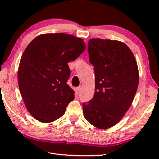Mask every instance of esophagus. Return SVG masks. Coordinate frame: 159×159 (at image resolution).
<instances>
[{
	"mask_svg": "<svg viewBox=\"0 0 159 159\" xmlns=\"http://www.w3.org/2000/svg\"><path fill=\"white\" fill-rule=\"evenodd\" d=\"M81 89H82V86H80V87H78L75 89V92L77 93H79L80 92V91H81Z\"/></svg>",
	"mask_w": 159,
	"mask_h": 159,
	"instance_id": "1",
	"label": "esophagus"
}]
</instances>
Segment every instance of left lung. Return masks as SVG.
Listing matches in <instances>:
<instances>
[{
    "mask_svg": "<svg viewBox=\"0 0 159 159\" xmlns=\"http://www.w3.org/2000/svg\"><path fill=\"white\" fill-rule=\"evenodd\" d=\"M90 63L95 71L93 98L82 104L85 119L98 129H109L124 117L138 87V65L126 44L93 38L88 42Z\"/></svg>",
    "mask_w": 159,
    "mask_h": 159,
    "instance_id": "obj_1",
    "label": "left lung"
}]
</instances>
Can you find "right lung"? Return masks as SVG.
<instances>
[{
  "label": "right lung",
  "instance_id": "add662e5",
  "mask_svg": "<svg viewBox=\"0 0 159 159\" xmlns=\"http://www.w3.org/2000/svg\"><path fill=\"white\" fill-rule=\"evenodd\" d=\"M82 39L65 33L38 35L21 56L18 69L19 91L29 112L43 123L54 121L74 99L67 84L68 63L84 51Z\"/></svg>",
  "mask_w": 159,
  "mask_h": 159
}]
</instances>
